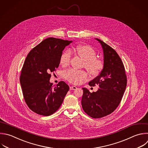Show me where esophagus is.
Wrapping results in <instances>:
<instances>
[{
    "mask_svg": "<svg viewBox=\"0 0 148 148\" xmlns=\"http://www.w3.org/2000/svg\"><path fill=\"white\" fill-rule=\"evenodd\" d=\"M77 88V87H76V86H71L70 87V90H76Z\"/></svg>",
    "mask_w": 148,
    "mask_h": 148,
    "instance_id": "34e87169",
    "label": "esophagus"
}]
</instances>
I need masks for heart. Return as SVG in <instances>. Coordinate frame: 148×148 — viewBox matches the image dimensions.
<instances>
[{
  "label": "heart",
  "mask_w": 148,
  "mask_h": 148,
  "mask_svg": "<svg viewBox=\"0 0 148 148\" xmlns=\"http://www.w3.org/2000/svg\"><path fill=\"white\" fill-rule=\"evenodd\" d=\"M71 51L78 54L84 60V66L93 75L100 73L104 66V62L101 58L96 57L95 50L91 46L86 45H79L73 48ZM71 53L67 50L64 51L60 57V64L62 66L68 65L71 61ZM64 77L69 82L80 84L88 77V73L84 70L69 69L64 73Z\"/></svg>",
  "instance_id": "heart-1"
}]
</instances>
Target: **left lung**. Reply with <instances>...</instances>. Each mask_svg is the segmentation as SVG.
Masks as SVG:
<instances>
[{
  "label": "left lung",
  "instance_id": "8db88e82",
  "mask_svg": "<svg viewBox=\"0 0 148 148\" xmlns=\"http://www.w3.org/2000/svg\"><path fill=\"white\" fill-rule=\"evenodd\" d=\"M95 39L103 49L104 66L100 74L88 83L91 87H99L96 92L82 88V105L88 116L98 119L112 113L120 104L127 86V76L116 51L100 39Z\"/></svg>",
  "mask_w": 148,
  "mask_h": 148
}]
</instances>
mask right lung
Masks as SVG:
<instances>
[{"label": "right lung", "instance_id": "1", "mask_svg": "<svg viewBox=\"0 0 148 148\" xmlns=\"http://www.w3.org/2000/svg\"><path fill=\"white\" fill-rule=\"evenodd\" d=\"M72 41L49 38L28 53L20 76L24 100L35 113L45 116L56 112L69 91L64 81L53 87L51 73L56 71L65 47Z\"/></svg>", "mask_w": 148, "mask_h": 148}]
</instances>
